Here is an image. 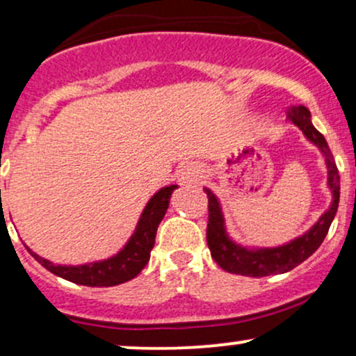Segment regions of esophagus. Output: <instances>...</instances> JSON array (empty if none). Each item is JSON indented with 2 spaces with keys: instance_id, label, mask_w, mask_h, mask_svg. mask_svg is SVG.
<instances>
[{
  "instance_id": "34e87169",
  "label": "esophagus",
  "mask_w": 356,
  "mask_h": 356,
  "mask_svg": "<svg viewBox=\"0 0 356 356\" xmlns=\"http://www.w3.org/2000/svg\"><path fill=\"white\" fill-rule=\"evenodd\" d=\"M202 174H201V169H199L197 165L194 164H187L182 167V170L179 172V181L181 184H186V186H191V184H197L201 181Z\"/></svg>"
}]
</instances>
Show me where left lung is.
Wrapping results in <instances>:
<instances>
[{"mask_svg":"<svg viewBox=\"0 0 356 356\" xmlns=\"http://www.w3.org/2000/svg\"><path fill=\"white\" fill-rule=\"evenodd\" d=\"M289 122L300 127L301 132L309 142H313L325 155L326 167H328V187L333 192V202L330 209L318 219L309 231H306L300 238L289 241L288 244L277 248H256L248 249L241 244H236L226 232L224 226V216L220 211V204L209 189H204L209 199V220H207V246L211 249V256L224 271L232 275H243L251 277H263L271 275H283L291 271L298 264L303 263L309 256L321 246L323 239L328 234L334 214L338 211L340 202V174L330 147L325 137L314 129L312 124V113L309 110L300 105L291 107L286 112Z\"/></svg>","mask_w":356,"mask_h":356,"instance_id":"obj_1","label":"left lung"}]
</instances>
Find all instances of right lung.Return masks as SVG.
I'll return each instance as SVG.
<instances>
[{
	"label": "right lung",
	"mask_w": 356,
	"mask_h": 356,
	"mask_svg": "<svg viewBox=\"0 0 356 356\" xmlns=\"http://www.w3.org/2000/svg\"><path fill=\"white\" fill-rule=\"evenodd\" d=\"M175 187L177 186H167L155 192L152 199L147 202L132 238L129 239L124 249H120L115 256L108 257V259L81 264V266H61V264H53L48 259H43L42 256L36 254L30 248L26 249L43 268H47L53 275L63 277V280L72 281V283L97 286V288L125 283V281L136 277L149 263L157 227L161 220L164 219L167 207H169L170 195H172Z\"/></svg>",
	"instance_id": "add662e5"
}]
</instances>
